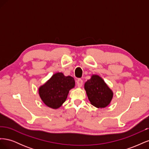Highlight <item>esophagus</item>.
Wrapping results in <instances>:
<instances>
[{"mask_svg": "<svg viewBox=\"0 0 149 149\" xmlns=\"http://www.w3.org/2000/svg\"><path fill=\"white\" fill-rule=\"evenodd\" d=\"M83 80L81 79H78L77 80H76V84H77L78 86L79 87H81L82 85H83Z\"/></svg>", "mask_w": 149, "mask_h": 149, "instance_id": "esophagus-1", "label": "esophagus"}]
</instances>
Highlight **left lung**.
Instances as JSON below:
<instances>
[{"label":"left lung","instance_id":"left-lung-1","mask_svg":"<svg viewBox=\"0 0 149 149\" xmlns=\"http://www.w3.org/2000/svg\"><path fill=\"white\" fill-rule=\"evenodd\" d=\"M84 89L91 104L97 108L106 107L109 104L113 93L100 76L92 75L84 84Z\"/></svg>","mask_w":149,"mask_h":149}]
</instances>
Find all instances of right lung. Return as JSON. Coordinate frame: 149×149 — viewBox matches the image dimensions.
Here are the masks:
<instances>
[{
	"label": "right lung",
	"mask_w": 149,
	"mask_h": 149,
	"mask_svg": "<svg viewBox=\"0 0 149 149\" xmlns=\"http://www.w3.org/2000/svg\"><path fill=\"white\" fill-rule=\"evenodd\" d=\"M74 85L73 77L65 76L62 73H56L39 88V95L45 104L56 109L66 101L70 90L73 88Z\"/></svg>",
	"instance_id": "right-lung-1"
}]
</instances>
